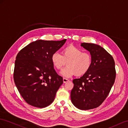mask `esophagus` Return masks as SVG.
I'll return each mask as SVG.
<instances>
[{
	"mask_svg": "<svg viewBox=\"0 0 128 128\" xmlns=\"http://www.w3.org/2000/svg\"><path fill=\"white\" fill-rule=\"evenodd\" d=\"M69 82V80L68 79H66V78H63V82L64 83H65V82Z\"/></svg>",
	"mask_w": 128,
	"mask_h": 128,
	"instance_id": "34e87169",
	"label": "esophagus"
}]
</instances>
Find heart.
Segmentation results:
<instances>
[{"mask_svg":"<svg viewBox=\"0 0 128 128\" xmlns=\"http://www.w3.org/2000/svg\"><path fill=\"white\" fill-rule=\"evenodd\" d=\"M51 60L53 66L60 70L67 62V66L60 72L65 77L73 76H82L88 72L92 66V58L90 54L74 45H69L62 51V54L54 53Z\"/></svg>","mask_w":128,"mask_h":128,"instance_id":"1","label":"heart"}]
</instances>
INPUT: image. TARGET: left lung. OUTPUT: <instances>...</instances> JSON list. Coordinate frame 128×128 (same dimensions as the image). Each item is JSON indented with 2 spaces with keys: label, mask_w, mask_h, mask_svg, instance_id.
<instances>
[{
  "label": "left lung",
  "mask_w": 128,
  "mask_h": 128,
  "mask_svg": "<svg viewBox=\"0 0 128 128\" xmlns=\"http://www.w3.org/2000/svg\"><path fill=\"white\" fill-rule=\"evenodd\" d=\"M81 46L90 52L92 64L88 72L73 80L71 98L77 108L89 110L100 106L110 92L116 78L115 62L111 54L100 46L88 43Z\"/></svg>",
  "instance_id": "8db88e82"
}]
</instances>
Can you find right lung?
<instances>
[{
	"label": "right lung",
	"mask_w": 128,
	"mask_h": 128,
	"mask_svg": "<svg viewBox=\"0 0 128 128\" xmlns=\"http://www.w3.org/2000/svg\"><path fill=\"white\" fill-rule=\"evenodd\" d=\"M66 41V39L57 41L39 40L29 44L18 52L14 81L28 104L42 108L54 101L63 80L54 70L51 57Z\"/></svg>",
	"instance_id": "right-lung-1"
}]
</instances>
